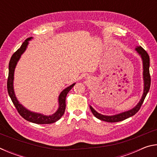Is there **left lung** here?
Segmentation results:
<instances>
[{
    "label": "left lung",
    "mask_w": 157,
    "mask_h": 157,
    "mask_svg": "<svg viewBox=\"0 0 157 157\" xmlns=\"http://www.w3.org/2000/svg\"><path fill=\"white\" fill-rule=\"evenodd\" d=\"M135 50H136L138 52V54L140 55L143 61V83H144V86H143L144 87H143V94L142 97L140 98L139 102H138V104L135 106L134 108H132V109L112 116H106L100 114L97 112V111L90 105V109H91V112L94 114V116L95 117H96L97 118L100 119V121L109 122V123H116V122L124 121L125 120V119L129 118V117L135 115V114L139 111L140 107H141L143 101H144L146 95H147L149 90H150V88L151 79L150 75V70H149V68H150V57H149L147 52H146L141 46H136V48H135Z\"/></svg>",
    "instance_id": "1"
}]
</instances>
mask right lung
Instances as JSON below:
<instances>
[{
    "instance_id": "obj_1",
    "label": "right lung",
    "mask_w": 157,
    "mask_h": 157,
    "mask_svg": "<svg viewBox=\"0 0 157 157\" xmlns=\"http://www.w3.org/2000/svg\"><path fill=\"white\" fill-rule=\"evenodd\" d=\"M33 37H30L25 40L23 44L21 45L20 48H18L16 51L10 59L9 63V75L8 79H7V91L10 98L12 101L13 104L15 106L18 113L23 117V118L25 119L26 121L31 123H34L36 124H50L55 123V122L59 121L63 115L66 109V97L68 93L71 91V89L74 86L75 83L66 87L65 89L61 92V94L58 98V104H59V107L55 112L52 114V115L46 116L43 113L33 112L28 110L25 107L21 104L19 101L17 100L16 97L14 89V71L15 68L17 66L18 60L20 59L22 54L25 51L26 48L28 46L29 41L31 40Z\"/></svg>"
}]
</instances>
